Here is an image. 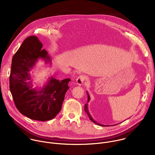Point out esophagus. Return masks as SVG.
I'll return each instance as SVG.
<instances>
[{
	"instance_id": "esophagus-1",
	"label": "esophagus",
	"mask_w": 155,
	"mask_h": 155,
	"mask_svg": "<svg viewBox=\"0 0 155 155\" xmlns=\"http://www.w3.org/2000/svg\"><path fill=\"white\" fill-rule=\"evenodd\" d=\"M86 76L82 75H80L79 76L77 79V84H78V85H82L84 83V81L86 80Z\"/></svg>"
}]
</instances>
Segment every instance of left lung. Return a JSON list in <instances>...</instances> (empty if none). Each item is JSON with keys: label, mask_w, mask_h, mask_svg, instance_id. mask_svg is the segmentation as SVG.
<instances>
[{"label": "left lung", "mask_w": 155, "mask_h": 155, "mask_svg": "<svg viewBox=\"0 0 155 155\" xmlns=\"http://www.w3.org/2000/svg\"><path fill=\"white\" fill-rule=\"evenodd\" d=\"M86 93H87V104H85V105H84V111L86 112V113L87 114L88 117H89V118H90V120H91V121H92L93 123H96V124H97V125H100V126H108V125H103V124H99V123H97V122H96V121L93 119V118L91 117V115H90V114L89 111H88V107H87V106H88L87 103L89 102V101H90V95L88 94L87 92H86ZM115 125H117V124H115Z\"/></svg>", "instance_id": "8db88e82"}]
</instances>
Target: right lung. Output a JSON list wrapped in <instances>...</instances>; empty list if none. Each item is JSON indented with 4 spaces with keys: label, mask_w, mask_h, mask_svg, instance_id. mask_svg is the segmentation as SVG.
<instances>
[{
    "label": "right lung",
    "mask_w": 155,
    "mask_h": 155,
    "mask_svg": "<svg viewBox=\"0 0 155 155\" xmlns=\"http://www.w3.org/2000/svg\"><path fill=\"white\" fill-rule=\"evenodd\" d=\"M42 43L36 36L27 37L12 58L10 90L19 112L28 118L45 121L52 120L61 111L68 83L66 78L59 81L51 77L47 85L33 88L29 71L38 58L51 62L47 51L41 50Z\"/></svg>",
    "instance_id": "obj_1"
}]
</instances>
